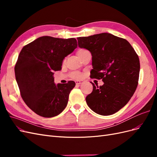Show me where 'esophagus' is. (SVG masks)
I'll list each match as a JSON object with an SVG mask.
<instances>
[{
  "label": "esophagus",
  "instance_id": "34e87169",
  "mask_svg": "<svg viewBox=\"0 0 157 157\" xmlns=\"http://www.w3.org/2000/svg\"><path fill=\"white\" fill-rule=\"evenodd\" d=\"M75 83L77 85H78L84 83V81H82V80H77V81H75Z\"/></svg>",
  "mask_w": 157,
  "mask_h": 157
}]
</instances>
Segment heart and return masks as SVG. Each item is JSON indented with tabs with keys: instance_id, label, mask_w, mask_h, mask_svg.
<instances>
[{
	"instance_id": "b5f03b06",
	"label": "heart",
	"mask_w": 157,
	"mask_h": 157,
	"mask_svg": "<svg viewBox=\"0 0 157 157\" xmlns=\"http://www.w3.org/2000/svg\"><path fill=\"white\" fill-rule=\"evenodd\" d=\"M86 51H88V50L86 49L80 48L77 51V54L80 58V57L84 53V52H86ZM71 78H73L74 79H80L82 77V74L80 72H78V71H75V72H73L71 74Z\"/></svg>"
}]
</instances>
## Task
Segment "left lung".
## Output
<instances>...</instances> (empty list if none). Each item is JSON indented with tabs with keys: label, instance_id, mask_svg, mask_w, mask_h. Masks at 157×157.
Returning a JSON list of instances; mask_svg holds the SVG:
<instances>
[{
	"label": "left lung",
	"instance_id": "obj_1",
	"mask_svg": "<svg viewBox=\"0 0 157 157\" xmlns=\"http://www.w3.org/2000/svg\"><path fill=\"white\" fill-rule=\"evenodd\" d=\"M80 48L87 49L92 56L90 78L102 79L103 85H93L86 96L88 107L99 115L107 116L125 106L138 84L139 57L126 39L110 33L78 37Z\"/></svg>",
	"mask_w": 157,
	"mask_h": 157
}]
</instances>
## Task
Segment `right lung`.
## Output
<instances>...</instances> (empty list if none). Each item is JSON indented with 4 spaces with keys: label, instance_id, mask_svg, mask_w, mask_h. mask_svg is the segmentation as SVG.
Returning a JSON list of instances; mask_svg holds the SVG:
<instances>
[{
    "label": "right lung",
    "instance_id": "add662e5",
    "mask_svg": "<svg viewBox=\"0 0 157 157\" xmlns=\"http://www.w3.org/2000/svg\"><path fill=\"white\" fill-rule=\"evenodd\" d=\"M77 47V40L49 36L38 38L23 47L16 63V79L26 105L38 115H58L67 105L73 80L54 84V71L61 69L65 57Z\"/></svg>",
    "mask_w": 157,
    "mask_h": 157
}]
</instances>
